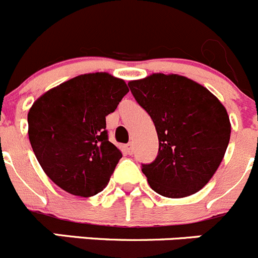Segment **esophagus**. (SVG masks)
Returning <instances> with one entry per match:
<instances>
[{"label":"esophagus","mask_w":258,"mask_h":258,"mask_svg":"<svg viewBox=\"0 0 258 258\" xmlns=\"http://www.w3.org/2000/svg\"><path fill=\"white\" fill-rule=\"evenodd\" d=\"M125 151H126L127 154H133V152H134L133 144H132V143L126 144V146H125Z\"/></svg>","instance_id":"34e87169"}]
</instances>
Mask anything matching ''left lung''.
Instances as JSON below:
<instances>
[{"instance_id": "left-lung-1", "label": "left lung", "mask_w": 258, "mask_h": 258, "mask_svg": "<svg viewBox=\"0 0 258 258\" xmlns=\"http://www.w3.org/2000/svg\"><path fill=\"white\" fill-rule=\"evenodd\" d=\"M127 85L158 136L156 161L142 168L149 186L172 199L200 191L218 170L229 143L227 109L207 87L185 76L152 73Z\"/></svg>"}]
</instances>
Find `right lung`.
<instances>
[{"label": "right lung", "mask_w": 258, "mask_h": 258, "mask_svg": "<svg viewBox=\"0 0 258 258\" xmlns=\"http://www.w3.org/2000/svg\"><path fill=\"white\" fill-rule=\"evenodd\" d=\"M129 92L121 78L86 73L41 95L28 114L29 141L45 175L90 198L106 187L121 152L107 139L106 116Z\"/></svg>", "instance_id": "right-lung-1"}]
</instances>
